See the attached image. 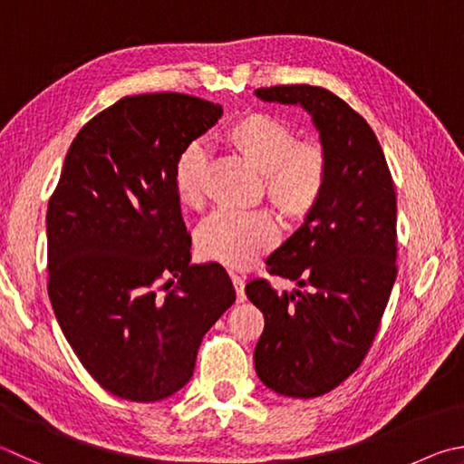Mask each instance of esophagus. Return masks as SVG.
<instances>
[{"mask_svg": "<svg viewBox=\"0 0 464 464\" xmlns=\"http://www.w3.org/2000/svg\"><path fill=\"white\" fill-rule=\"evenodd\" d=\"M231 280H233V285H235V292H237V300L239 302H243L246 300V280H243L241 276H231Z\"/></svg>", "mask_w": 464, "mask_h": 464, "instance_id": "34e87169", "label": "esophagus"}]
</instances>
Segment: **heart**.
<instances>
[{
  "mask_svg": "<svg viewBox=\"0 0 464 464\" xmlns=\"http://www.w3.org/2000/svg\"><path fill=\"white\" fill-rule=\"evenodd\" d=\"M227 141L264 172V188L277 213L288 221H302L323 197L328 156L314 140H298L288 123L259 111L239 117ZM208 162V148L195 140L180 150L172 182L182 205H197ZM280 241V227L267 210H215L197 229V249L208 261L231 269H247Z\"/></svg>",
  "mask_w": 464,
  "mask_h": 464,
  "instance_id": "b5f03b06",
  "label": "heart"
}]
</instances>
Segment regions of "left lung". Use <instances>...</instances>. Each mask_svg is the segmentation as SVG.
<instances>
[{
  "label": "left lung",
  "instance_id": "left-lung-1",
  "mask_svg": "<svg viewBox=\"0 0 464 464\" xmlns=\"http://www.w3.org/2000/svg\"><path fill=\"white\" fill-rule=\"evenodd\" d=\"M256 95L306 109L328 156L316 208L266 261L269 274L306 290L246 285L266 318L257 377L280 395L318 398L357 372L382 323L398 276L395 188L373 130L334 92L277 85Z\"/></svg>",
  "mask_w": 464,
  "mask_h": 464
}]
</instances>
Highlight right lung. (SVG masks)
Masks as SVG:
<instances>
[{"mask_svg":"<svg viewBox=\"0 0 464 464\" xmlns=\"http://www.w3.org/2000/svg\"><path fill=\"white\" fill-rule=\"evenodd\" d=\"M221 115L182 92L123 97L77 133L48 200L50 302L82 367L117 398L158 401L187 385L235 302L223 266H190L172 182L180 150Z\"/></svg>","mask_w":464,"mask_h":464,"instance_id":"right-lung-1","label":"right lung"}]
</instances>
